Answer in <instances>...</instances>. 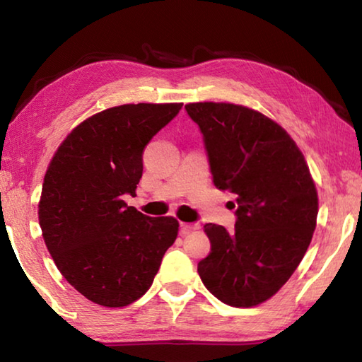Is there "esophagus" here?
Instances as JSON below:
<instances>
[{
	"label": "esophagus",
	"mask_w": 362,
	"mask_h": 362,
	"mask_svg": "<svg viewBox=\"0 0 362 362\" xmlns=\"http://www.w3.org/2000/svg\"><path fill=\"white\" fill-rule=\"evenodd\" d=\"M194 230H199V225L198 223H180V233L182 235H188V233H192Z\"/></svg>",
	"instance_id": "obj_1"
}]
</instances>
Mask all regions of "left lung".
<instances>
[{
	"mask_svg": "<svg viewBox=\"0 0 362 362\" xmlns=\"http://www.w3.org/2000/svg\"><path fill=\"white\" fill-rule=\"evenodd\" d=\"M185 110L203 134L214 185L236 196L235 231L204 225L211 252L198 273L220 302L255 306L287 283L310 246L315 182L296 142L265 115L216 102Z\"/></svg>",
	"mask_w": 362,
	"mask_h": 362,
	"instance_id": "left-lung-1",
	"label": "left lung"
}]
</instances>
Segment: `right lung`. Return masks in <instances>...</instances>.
I'll return each mask as SVG.
<instances>
[{"label":"right lung","mask_w":362,"mask_h":362,"mask_svg":"<svg viewBox=\"0 0 362 362\" xmlns=\"http://www.w3.org/2000/svg\"><path fill=\"white\" fill-rule=\"evenodd\" d=\"M183 103H127L78 124L49 163L38 204L46 247L83 296L118 308L150 289L179 222L122 201L136 193L146 144Z\"/></svg>","instance_id":"add662e5"}]
</instances>
